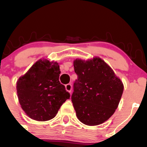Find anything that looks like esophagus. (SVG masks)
<instances>
[{"instance_id":"obj_1","label":"esophagus","mask_w":147,"mask_h":147,"mask_svg":"<svg viewBox=\"0 0 147 147\" xmlns=\"http://www.w3.org/2000/svg\"><path fill=\"white\" fill-rule=\"evenodd\" d=\"M65 89H66V90L68 91V92H71L72 91V85L70 84H68L65 85Z\"/></svg>"}]
</instances>
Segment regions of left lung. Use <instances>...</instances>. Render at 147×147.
<instances>
[{"mask_svg":"<svg viewBox=\"0 0 147 147\" xmlns=\"http://www.w3.org/2000/svg\"><path fill=\"white\" fill-rule=\"evenodd\" d=\"M77 75L72 102L80 122L96 126L109 119L122 97V82L108 64L99 57L84 61H74Z\"/></svg>","mask_w":147,"mask_h":147,"instance_id":"obj_1","label":"left lung"}]
</instances>
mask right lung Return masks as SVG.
<instances>
[{
	"mask_svg": "<svg viewBox=\"0 0 147 147\" xmlns=\"http://www.w3.org/2000/svg\"><path fill=\"white\" fill-rule=\"evenodd\" d=\"M61 71L57 62L39 60L18 79L16 90L25 113L36 121H48L56 116L70 93L60 83Z\"/></svg>",
	"mask_w": 147,
	"mask_h": 147,
	"instance_id": "1",
	"label": "right lung"
}]
</instances>
